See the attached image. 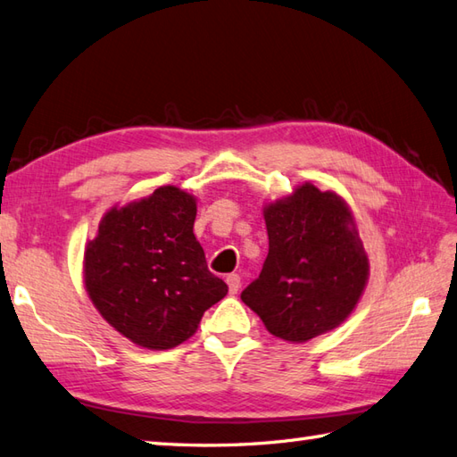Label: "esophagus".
I'll return each mask as SVG.
<instances>
[{
  "instance_id": "1",
  "label": "esophagus",
  "mask_w": 457,
  "mask_h": 457,
  "mask_svg": "<svg viewBox=\"0 0 457 457\" xmlns=\"http://www.w3.org/2000/svg\"><path fill=\"white\" fill-rule=\"evenodd\" d=\"M227 283H228V291L232 293V295L240 291V276H238V273H230V276H227Z\"/></svg>"
}]
</instances>
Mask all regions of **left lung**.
I'll return each instance as SVG.
<instances>
[{
    "label": "left lung",
    "mask_w": 457,
    "mask_h": 457,
    "mask_svg": "<svg viewBox=\"0 0 457 457\" xmlns=\"http://www.w3.org/2000/svg\"><path fill=\"white\" fill-rule=\"evenodd\" d=\"M263 219L268 258L240 299L270 334L287 342H307L340 327L370 278L348 203L307 181L289 197L268 203Z\"/></svg>",
    "instance_id": "left-lung-1"
}]
</instances>
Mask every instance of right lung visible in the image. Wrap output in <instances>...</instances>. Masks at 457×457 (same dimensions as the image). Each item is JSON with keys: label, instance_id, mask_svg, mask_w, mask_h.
Segmentation results:
<instances>
[{"label": "right lung", "instance_id": "obj_1", "mask_svg": "<svg viewBox=\"0 0 457 457\" xmlns=\"http://www.w3.org/2000/svg\"><path fill=\"white\" fill-rule=\"evenodd\" d=\"M197 199L176 186L111 207L84 254L86 291L111 327L137 346L170 350L195 334L228 293L194 235Z\"/></svg>", "mask_w": 457, "mask_h": 457}]
</instances>
